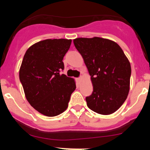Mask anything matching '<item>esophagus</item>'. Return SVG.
<instances>
[{"mask_svg": "<svg viewBox=\"0 0 150 150\" xmlns=\"http://www.w3.org/2000/svg\"><path fill=\"white\" fill-rule=\"evenodd\" d=\"M81 78H82V77H78V78H77V82H80V81L81 80Z\"/></svg>", "mask_w": 150, "mask_h": 150, "instance_id": "esophagus-1", "label": "esophagus"}]
</instances>
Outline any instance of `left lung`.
Wrapping results in <instances>:
<instances>
[{"label":"left lung","instance_id":"1","mask_svg":"<svg viewBox=\"0 0 150 150\" xmlns=\"http://www.w3.org/2000/svg\"><path fill=\"white\" fill-rule=\"evenodd\" d=\"M74 45L88 69L92 94L86 97L94 112L109 115L119 108L130 89L131 67L118 44L100 37L77 38Z\"/></svg>","mask_w":150,"mask_h":150}]
</instances>
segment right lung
Returning a JSON list of instances; mask_svg holds the SVG:
<instances>
[{
  "instance_id": "obj_1",
  "label": "right lung",
  "mask_w": 150,
  "mask_h": 150,
  "mask_svg": "<svg viewBox=\"0 0 150 150\" xmlns=\"http://www.w3.org/2000/svg\"><path fill=\"white\" fill-rule=\"evenodd\" d=\"M71 39L41 41L26 51L20 69V80L31 106L46 116L66 110L76 85L74 79L61 74L63 59Z\"/></svg>"
}]
</instances>
